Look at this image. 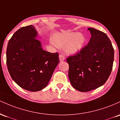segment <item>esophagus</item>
Instances as JSON below:
<instances>
[{
    "instance_id": "obj_1",
    "label": "esophagus",
    "mask_w": 120,
    "mask_h": 120,
    "mask_svg": "<svg viewBox=\"0 0 120 120\" xmlns=\"http://www.w3.org/2000/svg\"><path fill=\"white\" fill-rule=\"evenodd\" d=\"M59 58H60V62L62 61H64V56L63 55V54L60 53L59 56Z\"/></svg>"
}]
</instances>
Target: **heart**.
Masks as SVG:
<instances>
[{"mask_svg": "<svg viewBox=\"0 0 120 120\" xmlns=\"http://www.w3.org/2000/svg\"><path fill=\"white\" fill-rule=\"evenodd\" d=\"M54 42L59 47L66 45V51L68 53H75L83 48L85 37L82 33L63 32L54 35Z\"/></svg>", "mask_w": 120, "mask_h": 120, "instance_id": "obj_1", "label": "heart"}]
</instances>
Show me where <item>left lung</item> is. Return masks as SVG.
I'll return each instance as SVG.
<instances>
[{
  "mask_svg": "<svg viewBox=\"0 0 120 120\" xmlns=\"http://www.w3.org/2000/svg\"><path fill=\"white\" fill-rule=\"evenodd\" d=\"M88 29L91 37L87 45L66 59L71 85L80 92L103 86L111 75L114 60V49L107 35L95 28Z\"/></svg>",
  "mask_w": 120,
  "mask_h": 120,
  "instance_id": "obj_1",
  "label": "left lung"
}]
</instances>
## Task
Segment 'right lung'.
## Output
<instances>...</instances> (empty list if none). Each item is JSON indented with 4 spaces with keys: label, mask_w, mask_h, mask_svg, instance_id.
I'll return each mask as SVG.
<instances>
[{
    "label": "right lung",
    "mask_w": 120,
    "mask_h": 120,
    "mask_svg": "<svg viewBox=\"0 0 120 120\" xmlns=\"http://www.w3.org/2000/svg\"><path fill=\"white\" fill-rule=\"evenodd\" d=\"M33 25L21 28L9 40L7 48V66L12 79L20 87L32 92L48 85L56 66L59 54L44 50L36 39Z\"/></svg>",
    "instance_id": "obj_1"
}]
</instances>
